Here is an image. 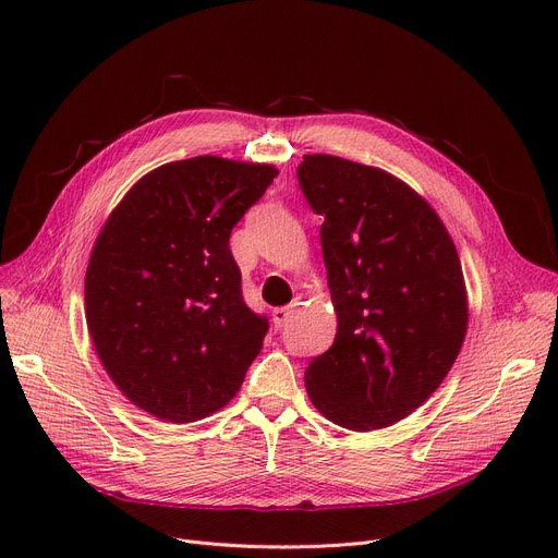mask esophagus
I'll list each match as a JSON object with an SVG mask.
<instances>
[{"instance_id": "esophagus-1", "label": "esophagus", "mask_w": 558, "mask_h": 558, "mask_svg": "<svg viewBox=\"0 0 558 558\" xmlns=\"http://www.w3.org/2000/svg\"><path fill=\"white\" fill-rule=\"evenodd\" d=\"M294 310H296V303L294 305H287V307H276L274 310V324H276V328H282L287 320L291 318V314H294Z\"/></svg>"}]
</instances>
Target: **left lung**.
<instances>
[{"label":"left lung","instance_id":"obj_1","mask_svg":"<svg viewBox=\"0 0 558 558\" xmlns=\"http://www.w3.org/2000/svg\"><path fill=\"white\" fill-rule=\"evenodd\" d=\"M299 183L324 217L337 312L335 343L305 371L307 396L345 429L389 427L438 389L465 339L454 242L432 205L385 169L314 154Z\"/></svg>","mask_w":558,"mask_h":558}]
</instances>
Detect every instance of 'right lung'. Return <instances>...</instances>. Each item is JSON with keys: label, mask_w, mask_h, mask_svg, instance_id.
I'll return each instance as SVG.
<instances>
[{"label": "right lung", "mask_w": 558, "mask_h": 558, "mask_svg": "<svg viewBox=\"0 0 558 558\" xmlns=\"http://www.w3.org/2000/svg\"><path fill=\"white\" fill-rule=\"evenodd\" d=\"M278 169L219 156L167 162L106 219L85 271L97 355L135 407L194 423L240 391L269 320L242 299L230 232Z\"/></svg>", "instance_id": "obj_1"}]
</instances>
